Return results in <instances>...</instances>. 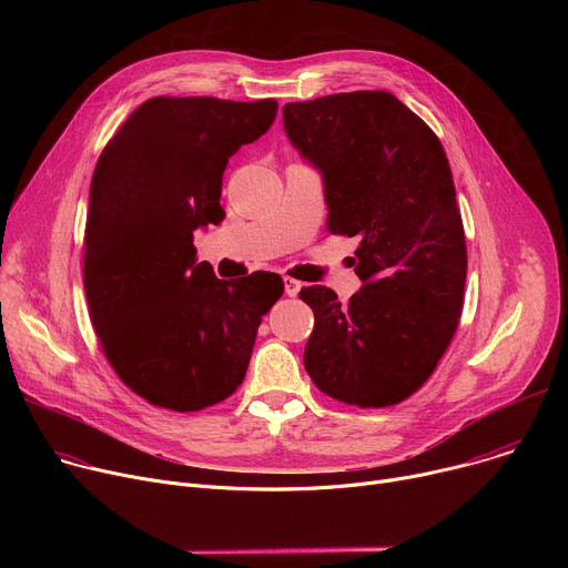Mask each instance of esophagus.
<instances>
[{
  "instance_id": "1",
  "label": "esophagus",
  "mask_w": 568,
  "mask_h": 568,
  "mask_svg": "<svg viewBox=\"0 0 568 568\" xmlns=\"http://www.w3.org/2000/svg\"><path fill=\"white\" fill-rule=\"evenodd\" d=\"M283 283H285V294H287V296H296V294H298V290H301V283H298V281L285 276Z\"/></svg>"
}]
</instances>
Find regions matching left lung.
<instances>
[{
  "label": "left lung",
  "instance_id": "8db88e82",
  "mask_svg": "<svg viewBox=\"0 0 568 568\" xmlns=\"http://www.w3.org/2000/svg\"><path fill=\"white\" fill-rule=\"evenodd\" d=\"M290 141L318 169L328 231L359 237L362 290L326 285L303 364L318 390L359 409L414 395L436 371L463 312L467 250L449 161L434 130L388 92L287 103Z\"/></svg>",
  "mask_w": 568,
  "mask_h": 568
}]
</instances>
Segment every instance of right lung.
<instances>
[{"label": "right lung", "mask_w": 568, "mask_h": 568, "mask_svg": "<svg viewBox=\"0 0 568 568\" xmlns=\"http://www.w3.org/2000/svg\"><path fill=\"white\" fill-rule=\"evenodd\" d=\"M274 99L156 97L103 148L90 189L83 281L99 344L154 407L202 412L245 379L263 314L283 281H220L195 263L193 231L224 220L226 161L263 136Z\"/></svg>", "instance_id": "right-lung-1"}]
</instances>
